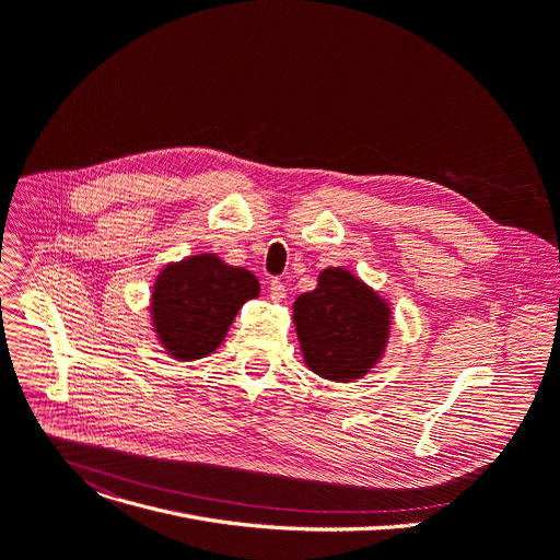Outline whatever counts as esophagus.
<instances>
[{
	"label": "esophagus",
	"mask_w": 560,
	"mask_h": 560,
	"mask_svg": "<svg viewBox=\"0 0 560 560\" xmlns=\"http://www.w3.org/2000/svg\"><path fill=\"white\" fill-rule=\"evenodd\" d=\"M270 299L272 301H283L285 299V285L281 279L270 281Z\"/></svg>",
	"instance_id": "1"
}]
</instances>
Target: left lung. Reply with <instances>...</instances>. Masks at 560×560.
<instances>
[{"mask_svg": "<svg viewBox=\"0 0 560 560\" xmlns=\"http://www.w3.org/2000/svg\"><path fill=\"white\" fill-rule=\"evenodd\" d=\"M292 319L308 369L335 382L366 375L390 332L388 303L343 268L324 270L317 288L294 301Z\"/></svg>", "mask_w": 560, "mask_h": 560, "instance_id": "1", "label": "left lung"}]
</instances>
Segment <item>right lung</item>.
I'll use <instances>...</instances> for the list:
<instances>
[{"instance_id": "add662e5", "label": "right lung", "mask_w": 560, "mask_h": 560, "mask_svg": "<svg viewBox=\"0 0 560 560\" xmlns=\"http://www.w3.org/2000/svg\"><path fill=\"white\" fill-rule=\"evenodd\" d=\"M252 272L198 254L170 264L151 292V322L161 343L176 360L191 362L214 352L238 308L259 296Z\"/></svg>"}]
</instances>
